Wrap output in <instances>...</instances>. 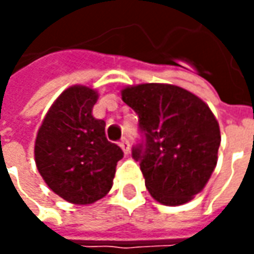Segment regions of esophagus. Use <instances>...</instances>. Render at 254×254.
<instances>
[{
  "instance_id": "1",
  "label": "esophagus",
  "mask_w": 254,
  "mask_h": 254,
  "mask_svg": "<svg viewBox=\"0 0 254 254\" xmlns=\"http://www.w3.org/2000/svg\"><path fill=\"white\" fill-rule=\"evenodd\" d=\"M120 147L122 148V151L125 152V154H129L130 152V144H129V141H127V137H122L121 143H120Z\"/></svg>"
}]
</instances>
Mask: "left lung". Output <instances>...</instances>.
<instances>
[{"instance_id":"1","label":"left lung","mask_w":254,"mask_h":254,"mask_svg":"<svg viewBox=\"0 0 254 254\" xmlns=\"http://www.w3.org/2000/svg\"><path fill=\"white\" fill-rule=\"evenodd\" d=\"M122 100L138 116L141 143L133 147L145 187L156 201L181 205L204 189L218 162L220 130L207 103L171 84L122 89Z\"/></svg>"}]
</instances>
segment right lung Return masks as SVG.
<instances>
[{
  "label": "right lung",
  "mask_w": 254,
  "mask_h": 254,
  "mask_svg": "<svg viewBox=\"0 0 254 254\" xmlns=\"http://www.w3.org/2000/svg\"><path fill=\"white\" fill-rule=\"evenodd\" d=\"M98 94L73 85L47 111L35 140V163L47 187L72 204H92L113 187L122 149L106 138L103 120L92 116Z\"/></svg>",
  "instance_id": "right-lung-1"
}]
</instances>
